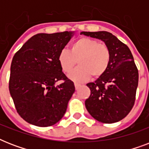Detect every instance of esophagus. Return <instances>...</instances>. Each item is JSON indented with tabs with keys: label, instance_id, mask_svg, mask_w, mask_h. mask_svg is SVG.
<instances>
[{
	"label": "esophagus",
	"instance_id": "34e87169",
	"mask_svg": "<svg viewBox=\"0 0 149 149\" xmlns=\"http://www.w3.org/2000/svg\"><path fill=\"white\" fill-rule=\"evenodd\" d=\"M79 86H80V84L75 83V88H76V90H78V88H79Z\"/></svg>",
	"mask_w": 149,
	"mask_h": 149
}]
</instances>
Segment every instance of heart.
Here are the masks:
<instances>
[{
    "label": "heart",
    "mask_w": 149,
    "mask_h": 149,
    "mask_svg": "<svg viewBox=\"0 0 149 149\" xmlns=\"http://www.w3.org/2000/svg\"><path fill=\"white\" fill-rule=\"evenodd\" d=\"M58 61L65 73H70L78 61L79 66L69 75L74 81H84L91 77L97 79L103 76L108 69L111 50L105 43L83 37L71 44L70 52L62 50L58 54Z\"/></svg>",
    "instance_id": "heart-1"
}]
</instances>
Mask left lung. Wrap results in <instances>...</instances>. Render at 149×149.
Wrapping results in <instances>:
<instances>
[{"label": "left lung", "mask_w": 149, "mask_h": 149, "mask_svg": "<svg viewBox=\"0 0 149 149\" xmlns=\"http://www.w3.org/2000/svg\"><path fill=\"white\" fill-rule=\"evenodd\" d=\"M104 41L111 50L108 69L94 83L86 84L91 96L85 105L93 118L105 124L118 122L132 111L139 84V70L129 48L107 31H82Z\"/></svg>", "instance_id": "1"}]
</instances>
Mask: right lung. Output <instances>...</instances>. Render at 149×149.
Returning a JSON list of instances; mask_svg holds the SVG:
<instances>
[{"instance_id": "right-lung-1", "label": "right lung", "mask_w": 149, "mask_h": 149, "mask_svg": "<svg viewBox=\"0 0 149 149\" xmlns=\"http://www.w3.org/2000/svg\"><path fill=\"white\" fill-rule=\"evenodd\" d=\"M72 34H37L13 57L10 94L18 114L31 125L49 127L59 121L66 111L75 86L62 71L58 56ZM59 80L63 83L55 86Z\"/></svg>"}]
</instances>
